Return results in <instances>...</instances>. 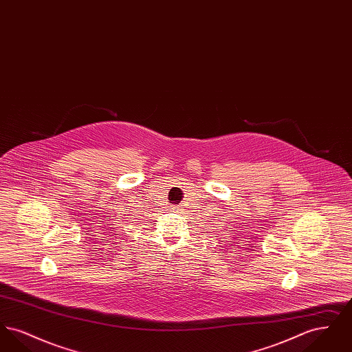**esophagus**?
<instances>
[{
	"mask_svg": "<svg viewBox=\"0 0 352 352\" xmlns=\"http://www.w3.org/2000/svg\"><path fill=\"white\" fill-rule=\"evenodd\" d=\"M175 211H177V210H175Z\"/></svg>",
	"mask_w": 352,
	"mask_h": 352,
	"instance_id": "1",
	"label": "esophagus"
}]
</instances>
